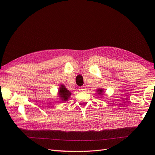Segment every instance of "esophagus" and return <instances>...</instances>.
<instances>
[{
  "mask_svg": "<svg viewBox=\"0 0 155 155\" xmlns=\"http://www.w3.org/2000/svg\"><path fill=\"white\" fill-rule=\"evenodd\" d=\"M85 90H86V88H85L84 87H79V88H78V91H84Z\"/></svg>",
  "mask_w": 155,
  "mask_h": 155,
  "instance_id": "esophagus-1",
  "label": "esophagus"
}]
</instances>
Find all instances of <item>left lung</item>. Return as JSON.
Here are the masks:
<instances>
[{
	"label": "left lung",
	"mask_w": 155,
	"mask_h": 155,
	"mask_svg": "<svg viewBox=\"0 0 155 155\" xmlns=\"http://www.w3.org/2000/svg\"><path fill=\"white\" fill-rule=\"evenodd\" d=\"M97 92L98 93V94H103V89H101V88H99V89H98Z\"/></svg>",
	"instance_id": "8db88e82"
}]
</instances>
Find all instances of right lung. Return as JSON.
<instances>
[{
    "label": "right lung",
    "mask_w": 155,
    "mask_h": 155,
    "mask_svg": "<svg viewBox=\"0 0 155 155\" xmlns=\"http://www.w3.org/2000/svg\"><path fill=\"white\" fill-rule=\"evenodd\" d=\"M59 97L61 98L62 101H67L71 95V93L65 88L64 85H61L60 89L58 91Z\"/></svg>",
    "instance_id": "right-lung-1"
}]
</instances>
